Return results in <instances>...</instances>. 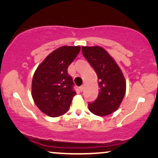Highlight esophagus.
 Segmentation results:
<instances>
[{
  "instance_id": "34e87169",
  "label": "esophagus",
  "mask_w": 158,
  "mask_h": 158,
  "mask_svg": "<svg viewBox=\"0 0 158 158\" xmlns=\"http://www.w3.org/2000/svg\"><path fill=\"white\" fill-rule=\"evenodd\" d=\"M83 88H84V86L83 85H81V87H80V90H81V91L82 92L83 90Z\"/></svg>"
}]
</instances>
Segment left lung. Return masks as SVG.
<instances>
[{
	"label": "left lung",
	"mask_w": 158,
	"mask_h": 158,
	"mask_svg": "<svg viewBox=\"0 0 158 158\" xmlns=\"http://www.w3.org/2000/svg\"><path fill=\"white\" fill-rule=\"evenodd\" d=\"M82 52L98 75L99 93L88 109L95 115L104 116L116 111L126 93L124 75L113 58L101 47H82Z\"/></svg>",
	"instance_id": "left-lung-1"
}]
</instances>
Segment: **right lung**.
<instances>
[{"mask_svg":"<svg viewBox=\"0 0 158 158\" xmlns=\"http://www.w3.org/2000/svg\"><path fill=\"white\" fill-rule=\"evenodd\" d=\"M80 50V46H62L49 54L36 68L31 96L36 106L46 115L57 117L68 111L76 93L68 68Z\"/></svg>","mask_w":158,"mask_h":158,"instance_id":"right-lung-1","label":"right lung"}]
</instances>
